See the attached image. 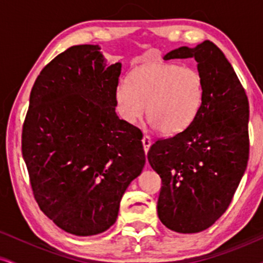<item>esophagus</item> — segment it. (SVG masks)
Returning <instances> with one entry per match:
<instances>
[{
  "label": "esophagus",
  "instance_id": "esophagus-1",
  "mask_svg": "<svg viewBox=\"0 0 263 263\" xmlns=\"http://www.w3.org/2000/svg\"><path fill=\"white\" fill-rule=\"evenodd\" d=\"M141 143H143L144 152L145 153L149 152V147H150V145H152V140H150V138L147 137V135H144L143 139H141Z\"/></svg>",
  "mask_w": 263,
  "mask_h": 263
}]
</instances>
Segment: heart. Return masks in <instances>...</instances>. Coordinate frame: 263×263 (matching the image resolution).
<instances>
[{"instance_id":"heart-1","label":"heart","mask_w":263,"mask_h":263,"mask_svg":"<svg viewBox=\"0 0 263 263\" xmlns=\"http://www.w3.org/2000/svg\"><path fill=\"white\" fill-rule=\"evenodd\" d=\"M205 84L194 67L155 62L135 68L116 89L118 113L137 123L145 114L161 134L175 135L193 124L202 105Z\"/></svg>"}]
</instances>
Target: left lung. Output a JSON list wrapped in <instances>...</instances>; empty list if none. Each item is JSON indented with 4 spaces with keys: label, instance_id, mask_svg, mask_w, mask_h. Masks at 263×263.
Returning a JSON list of instances; mask_svg holds the SVG:
<instances>
[{
    "label": "left lung",
    "instance_id": "1",
    "mask_svg": "<svg viewBox=\"0 0 263 263\" xmlns=\"http://www.w3.org/2000/svg\"><path fill=\"white\" fill-rule=\"evenodd\" d=\"M195 58L205 84L202 105L186 130L150 146L147 160L161 178L159 219L171 231L196 234L229 208L249 160V99L215 43L179 47L164 60Z\"/></svg>",
    "mask_w": 263,
    "mask_h": 263
}]
</instances>
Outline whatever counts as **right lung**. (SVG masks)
I'll use <instances>...</instances> for the list:
<instances>
[{
    "mask_svg": "<svg viewBox=\"0 0 263 263\" xmlns=\"http://www.w3.org/2000/svg\"><path fill=\"white\" fill-rule=\"evenodd\" d=\"M122 63L98 44L68 48L43 68L29 96L22 155L38 206L63 231L98 235L145 165L141 133L119 119Z\"/></svg>",
    "mask_w": 263,
    "mask_h": 263,
    "instance_id": "add662e5",
    "label": "right lung"
}]
</instances>
